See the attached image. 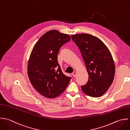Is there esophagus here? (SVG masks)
I'll list each match as a JSON object with an SVG mask.
<instances>
[{
  "label": "esophagus",
  "mask_w": 130,
  "mask_h": 130,
  "mask_svg": "<svg viewBox=\"0 0 130 130\" xmlns=\"http://www.w3.org/2000/svg\"><path fill=\"white\" fill-rule=\"evenodd\" d=\"M76 75V72H73V73H72V75H73V76L74 77H75Z\"/></svg>",
  "instance_id": "34e87169"
}]
</instances>
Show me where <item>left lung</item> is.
Returning <instances> with one entry per match:
<instances>
[{
  "label": "left lung",
  "mask_w": 130,
  "mask_h": 130,
  "mask_svg": "<svg viewBox=\"0 0 130 130\" xmlns=\"http://www.w3.org/2000/svg\"><path fill=\"white\" fill-rule=\"evenodd\" d=\"M71 38L80 50L88 74V82L81 86L82 91L93 98L102 96L115 76V66L110 52L100 39L91 35H72Z\"/></svg>",
  "instance_id": "left-lung-1"
}]
</instances>
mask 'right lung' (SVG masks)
Here are the masks:
<instances>
[{"label": "right lung", "mask_w": 130, "mask_h": 130, "mask_svg": "<svg viewBox=\"0 0 130 130\" xmlns=\"http://www.w3.org/2000/svg\"><path fill=\"white\" fill-rule=\"evenodd\" d=\"M67 34L51 30L35 45L28 61L27 74L35 89L46 98L52 99L62 93L71 77L65 75L58 62L60 48L70 41Z\"/></svg>", "instance_id": "obj_1"}]
</instances>
